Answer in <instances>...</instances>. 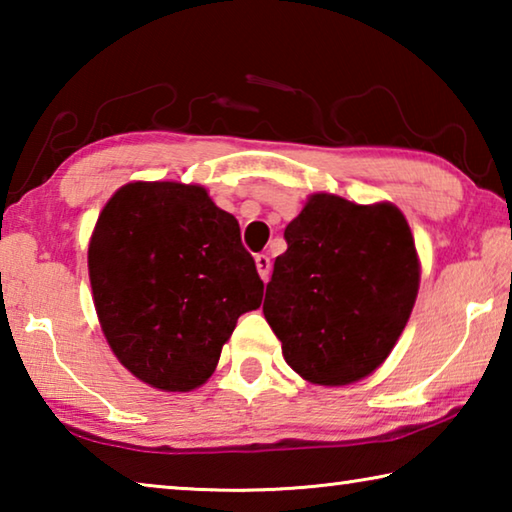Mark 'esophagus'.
<instances>
[{
  "mask_svg": "<svg viewBox=\"0 0 512 512\" xmlns=\"http://www.w3.org/2000/svg\"><path fill=\"white\" fill-rule=\"evenodd\" d=\"M255 266H257V273L262 280H268V273H271V257L268 255H257L255 257Z\"/></svg>",
  "mask_w": 512,
  "mask_h": 512,
  "instance_id": "obj_1",
  "label": "esophagus"
}]
</instances>
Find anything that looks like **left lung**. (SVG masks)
Instances as JSON below:
<instances>
[{"label":"left lung","instance_id":"left-lung-1","mask_svg":"<svg viewBox=\"0 0 512 512\" xmlns=\"http://www.w3.org/2000/svg\"><path fill=\"white\" fill-rule=\"evenodd\" d=\"M284 239L264 298L284 359L311 384L368 377L400 339L420 287L404 214L391 203L314 194Z\"/></svg>","mask_w":512,"mask_h":512}]
</instances>
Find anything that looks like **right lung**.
I'll return each instance as SVG.
<instances>
[{
	"label": "right lung",
	"mask_w": 512,
	"mask_h": 512,
	"mask_svg": "<svg viewBox=\"0 0 512 512\" xmlns=\"http://www.w3.org/2000/svg\"><path fill=\"white\" fill-rule=\"evenodd\" d=\"M88 266L112 352L160 391L205 384L237 318L264 296L237 219L198 185L121 187L99 214Z\"/></svg>",
	"instance_id": "right-lung-1"
}]
</instances>
